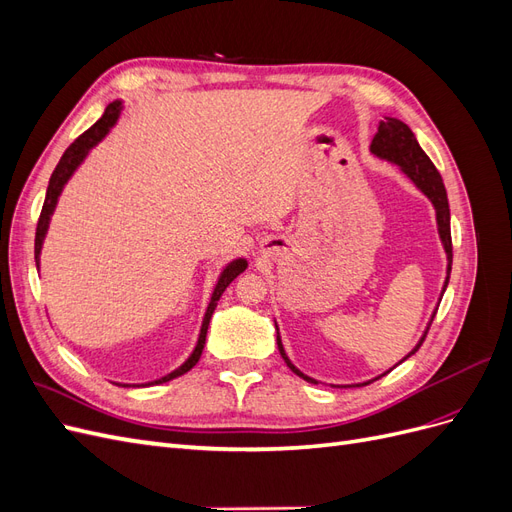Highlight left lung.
<instances>
[{"instance_id": "8db88e82", "label": "left lung", "mask_w": 512, "mask_h": 512, "mask_svg": "<svg viewBox=\"0 0 512 512\" xmlns=\"http://www.w3.org/2000/svg\"><path fill=\"white\" fill-rule=\"evenodd\" d=\"M369 151L374 153L376 158L395 164V166L401 170V173H404V175L416 185V190L423 192V194L429 198V203L433 205V209H436L438 235H440L442 247H444V252H446V280H444V286H442V292H440V297H442L446 286H448V277H451V265H453L451 211H448V198H446V188H444V183H442V177H440V173L436 170V166H433L431 160L427 158V153L421 149V145H418V141H416V136L412 134V130L406 126L404 121H399V119H395V117H384V121H380V126H378V132H376V136H374V141H371V145H369ZM440 301H442V299H440ZM433 316H436V312L431 314V320H433ZM431 320L427 322V329H425V333L421 335V339H418V344H416L399 363H404V361L408 359V356H412L418 348H421V344L425 342V335H427V331H429ZM275 331H277V350H280L284 363H286L299 378H303V380H307V382H312V384H318L316 378H309L307 374H303V371L288 359V354H286L284 344H282V337H280V329H277V322H275ZM399 363H397V365H399ZM397 365H393V367H397ZM393 367H391V369H393ZM391 369H389V371H391ZM389 371H384V374H380V376H376V378H371V380H367V382H359V384H331V386H365V384H369V382H374V380L386 376V374H389Z\"/></svg>"}]
</instances>
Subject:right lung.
Here are the masks:
<instances>
[{
  "label": "right lung",
  "instance_id": "1",
  "mask_svg": "<svg viewBox=\"0 0 512 512\" xmlns=\"http://www.w3.org/2000/svg\"><path fill=\"white\" fill-rule=\"evenodd\" d=\"M123 111V102L121 100H115L106 106L104 115L91 126L87 132H83L76 141L66 149L64 156H61L57 168L53 170L51 175V181H49V188H46V198H44V205H42V213H40V220H38V228H36V267L40 271V254H42V245H44V239H46V232H49V224H51V218L55 213V207L59 203V196L61 192H64V188L68 185V181L72 179V175L79 170V166L87 160L89 151L94 149L98 143H102L106 134L111 132V128L117 123L119 115ZM247 269V260L245 258H235L230 260L228 265L222 269V273L218 275V282H215L213 286V292H211V299H209V305H207V312L203 316V324H200V331H198V339H196V346L192 350V354L185 359L177 369L170 371V374L162 376V378H156L151 382H143V384H119V386H153V384H162V382H168L173 378H179L183 376L185 371H190L198 359L200 354H203V348H205V339H207V329H209V320L215 312V307H218V301L224 294V290L230 286V282L235 280L237 275H241L243 271Z\"/></svg>",
  "mask_w": 512,
  "mask_h": 512
}]
</instances>
